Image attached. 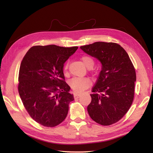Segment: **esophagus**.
Here are the masks:
<instances>
[{
    "mask_svg": "<svg viewBox=\"0 0 153 153\" xmlns=\"http://www.w3.org/2000/svg\"><path fill=\"white\" fill-rule=\"evenodd\" d=\"M80 96V94L76 93V92H74V98H78Z\"/></svg>",
    "mask_w": 153,
    "mask_h": 153,
    "instance_id": "1",
    "label": "esophagus"
}]
</instances>
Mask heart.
Wrapping results in <instances>:
<instances>
[{
  "label": "heart",
  "mask_w": 153,
  "mask_h": 153,
  "mask_svg": "<svg viewBox=\"0 0 153 153\" xmlns=\"http://www.w3.org/2000/svg\"><path fill=\"white\" fill-rule=\"evenodd\" d=\"M82 61L87 68H91L94 64V60L89 55H84L82 57ZM68 64H66L64 69H68ZM91 84V82L89 78L87 77H74L69 82V85L71 89L75 92H80L86 89Z\"/></svg>",
  "instance_id": "obj_1"
}]
</instances>
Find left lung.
<instances>
[{
    "label": "left lung",
    "mask_w": 153,
    "mask_h": 153,
    "mask_svg": "<svg viewBox=\"0 0 153 153\" xmlns=\"http://www.w3.org/2000/svg\"><path fill=\"white\" fill-rule=\"evenodd\" d=\"M80 48L101 64L87 112L93 121L103 126L117 123L126 114L134 98L136 73L129 55L115 43L99 41Z\"/></svg>",
    "instance_id": "1"
}]
</instances>
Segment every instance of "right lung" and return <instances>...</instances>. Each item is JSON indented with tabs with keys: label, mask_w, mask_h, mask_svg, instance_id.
Listing matches in <instances>:
<instances>
[{
	"label": "right lung",
	"mask_w": 153,
	"mask_h": 153,
	"mask_svg": "<svg viewBox=\"0 0 153 153\" xmlns=\"http://www.w3.org/2000/svg\"><path fill=\"white\" fill-rule=\"evenodd\" d=\"M78 48L34 46L23 58L18 92L30 116L44 126L54 127L67 116L74 98L64 81V64Z\"/></svg>",
	"instance_id": "1"
}]
</instances>
